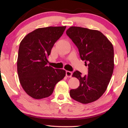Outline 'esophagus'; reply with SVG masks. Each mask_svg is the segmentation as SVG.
Wrapping results in <instances>:
<instances>
[{"mask_svg": "<svg viewBox=\"0 0 128 128\" xmlns=\"http://www.w3.org/2000/svg\"><path fill=\"white\" fill-rule=\"evenodd\" d=\"M72 74H73V73L72 72L68 71V70L66 72V75L68 78H71L72 76Z\"/></svg>", "mask_w": 128, "mask_h": 128, "instance_id": "esophagus-1", "label": "esophagus"}]
</instances>
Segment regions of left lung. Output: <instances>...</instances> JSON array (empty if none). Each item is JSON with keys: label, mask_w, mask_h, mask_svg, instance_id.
Returning <instances> with one entry per match:
<instances>
[{"label": "left lung", "mask_w": 128, "mask_h": 128, "mask_svg": "<svg viewBox=\"0 0 128 128\" xmlns=\"http://www.w3.org/2000/svg\"><path fill=\"white\" fill-rule=\"evenodd\" d=\"M66 34L79 52L80 58L88 64V74L83 77L78 70L72 76L79 80L80 86L70 91L73 100L82 104L97 100L104 93L112 75L114 48L107 38L98 30L71 27Z\"/></svg>", "instance_id": "8db88e82"}]
</instances>
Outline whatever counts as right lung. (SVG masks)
Returning <instances> with one entry per match:
<instances>
[{
	"label": "right lung",
	"instance_id": "obj_1",
	"mask_svg": "<svg viewBox=\"0 0 128 128\" xmlns=\"http://www.w3.org/2000/svg\"><path fill=\"white\" fill-rule=\"evenodd\" d=\"M66 27L40 28L21 41L17 62L19 81L25 92L33 98L50 96L56 83L65 76L64 70L47 65V58Z\"/></svg>",
	"mask_w": 128,
	"mask_h": 128
}]
</instances>
